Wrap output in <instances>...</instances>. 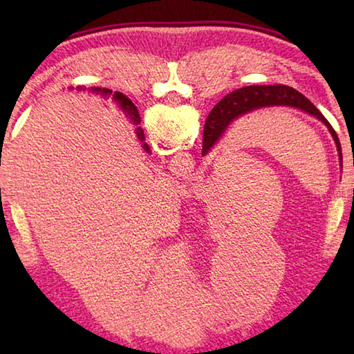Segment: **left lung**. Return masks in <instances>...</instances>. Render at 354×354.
Here are the masks:
<instances>
[{
    "label": "left lung",
    "instance_id": "8db88e82",
    "mask_svg": "<svg viewBox=\"0 0 354 354\" xmlns=\"http://www.w3.org/2000/svg\"><path fill=\"white\" fill-rule=\"evenodd\" d=\"M272 106L295 107V109H301L303 112H306L309 115L319 118L320 122L325 123V127L331 133L335 142L340 162H342V148H340L339 137L328 120L323 117V113L303 93H299L289 86H283V84H277V86H248L237 88V91L226 95L211 111L205 123L203 156L207 154V151H211V148L218 142L220 137L225 134V131L230 128V124L236 118L245 115V113L262 109V107Z\"/></svg>",
    "mask_w": 354,
    "mask_h": 354
}]
</instances>
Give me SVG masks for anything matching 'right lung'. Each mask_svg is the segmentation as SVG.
<instances>
[{
  "instance_id": "add662e5",
  "label": "right lung",
  "mask_w": 354,
  "mask_h": 354,
  "mask_svg": "<svg viewBox=\"0 0 354 354\" xmlns=\"http://www.w3.org/2000/svg\"><path fill=\"white\" fill-rule=\"evenodd\" d=\"M92 91H93L95 93H100L101 97L112 98L113 101H115V103H117L120 107H122V111H123L124 113H127V117H129L131 122L134 123V127H137V128H136V134H137V137H139V139L143 142V139H145V136H143V131H142V128L139 127L140 115H139V111H137V107L134 106L133 101H131V100L127 97V95H123V93H120V92H112L111 88L92 87ZM143 148H145L147 151L149 153L147 143H143Z\"/></svg>"
}]
</instances>
